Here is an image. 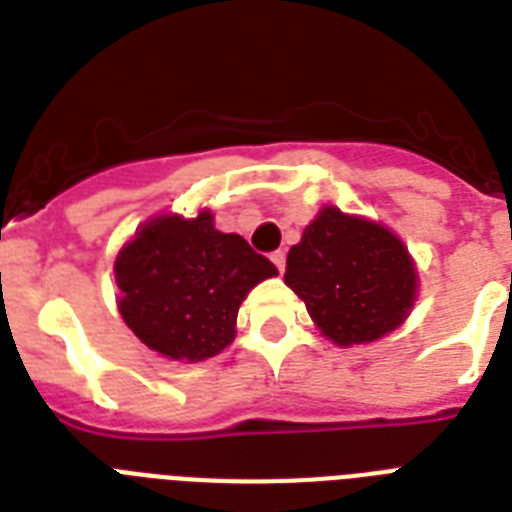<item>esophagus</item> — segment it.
Listing matches in <instances>:
<instances>
[{
    "label": "esophagus",
    "mask_w": 512,
    "mask_h": 512,
    "mask_svg": "<svg viewBox=\"0 0 512 512\" xmlns=\"http://www.w3.org/2000/svg\"><path fill=\"white\" fill-rule=\"evenodd\" d=\"M271 260L276 263L279 273H284V268H287V252H284V249H276V252L271 255Z\"/></svg>",
    "instance_id": "1"
}]
</instances>
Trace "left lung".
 Here are the masks:
<instances>
[{"mask_svg":"<svg viewBox=\"0 0 512 512\" xmlns=\"http://www.w3.org/2000/svg\"><path fill=\"white\" fill-rule=\"evenodd\" d=\"M284 281L337 345L372 342L406 319L417 273L406 247L377 223L324 207L289 249Z\"/></svg>","mask_w":512,"mask_h":512,"instance_id":"left-lung-1","label":"left lung"}]
</instances>
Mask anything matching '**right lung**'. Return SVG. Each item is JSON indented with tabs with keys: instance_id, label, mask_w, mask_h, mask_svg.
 <instances>
[{
	"instance_id": "obj_1",
	"label": "right lung",
	"mask_w": 512,
	"mask_h": 512,
	"mask_svg": "<svg viewBox=\"0 0 512 512\" xmlns=\"http://www.w3.org/2000/svg\"><path fill=\"white\" fill-rule=\"evenodd\" d=\"M119 313L151 350L204 361L236 335L241 300L276 265L236 233H220L209 212L154 217L116 257Z\"/></svg>"
}]
</instances>
